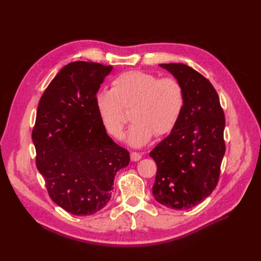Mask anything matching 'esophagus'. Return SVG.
I'll use <instances>...</instances> for the list:
<instances>
[{
	"mask_svg": "<svg viewBox=\"0 0 261 261\" xmlns=\"http://www.w3.org/2000/svg\"><path fill=\"white\" fill-rule=\"evenodd\" d=\"M130 159H132V161H139L141 159V154L139 152L133 151V152H130Z\"/></svg>",
	"mask_w": 261,
	"mask_h": 261,
	"instance_id": "34e87169",
	"label": "esophagus"
}]
</instances>
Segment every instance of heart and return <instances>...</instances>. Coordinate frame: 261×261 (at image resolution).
I'll return each mask as SVG.
<instances>
[{
	"mask_svg": "<svg viewBox=\"0 0 261 261\" xmlns=\"http://www.w3.org/2000/svg\"><path fill=\"white\" fill-rule=\"evenodd\" d=\"M186 93L183 84L175 77H163L140 70H130L117 76L112 88L99 91L96 107L110 135L116 139L124 136L130 110L133 121L127 140L140 147L155 136L173 129L184 111Z\"/></svg>",
	"mask_w": 261,
	"mask_h": 261,
	"instance_id": "b5f03b06",
	"label": "heart"
}]
</instances>
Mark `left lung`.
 <instances>
[{
	"instance_id": "8db88e82",
	"label": "left lung",
	"mask_w": 261,
	"mask_h": 261,
	"mask_svg": "<svg viewBox=\"0 0 261 261\" xmlns=\"http://www.w3.org/2000/svg\"><path fill=\"white\" fill-rule=\"evenodd\" d=\"M160 66L183 84L186 102L170 135L149 153L156 163L152 194L165 207L186 210L206 199L218 184L225 152V117L206 77L181 63Z\"/></svg>"
}]
</instances>
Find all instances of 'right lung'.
Listing matches in <instances>:
<instances>
[{
  "label": "right lung",
  "mask_w": 261,
  "mask_h": 261,
  "mask_svg": "<svg viewBox=\"0 0 261 261\" xmlns=\"http://www.w3.org/2000/svg\"><path fill=\"white\" fill-rule=\"evenodd\" d=\"M111 70L99 63H69L38 105L31 134L36 165L50 198L75 216L107 206L116 172L129 163V152L108 136L96 107L100 85Z\"/></svg>",
  "instance_id": "add662e5"
}]
</instances>
